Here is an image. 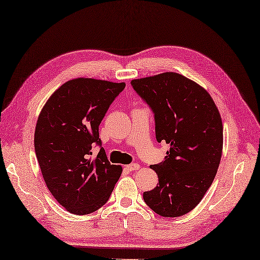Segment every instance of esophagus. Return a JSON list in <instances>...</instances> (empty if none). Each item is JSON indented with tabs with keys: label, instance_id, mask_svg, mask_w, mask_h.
Returning <instances> with one entry per match:
<instances>
[{
	"label": "esophagus",
	"instance_id": "34e87169",
	"mask_svg": "<svg viewBox=\"0 0 260 260\" xmlns=\"http://www.w3.org/2000/svg\"><path fill=\"white\" fill-rule=\"evenodd\" d=\"M127 169L129 171H137V170L140 169V166L138 164H132V165H128Z\"/></svg>",
	"mask_w": 260,
	"mask_h": 260
}]
</instances>
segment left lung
<instances>
[{"instance_id":"left-lung-1","label":"left lung","mask_w":260,"mask_h":260,"mask_svg":"<svg viewBox=\"0 0 260 260\" xmlns=\"http://www.w3.org/2000/svg\"><path fill=\"white\" fill-rule=\"evenodd\" d=\"M131 85L155 115L157 141L170 145L162 162L150 166L159 183L143 198L160 216H182L199 204L216 175L220 114L204 88L178 73L133 79Z\"/></svg>"}]
</instances>
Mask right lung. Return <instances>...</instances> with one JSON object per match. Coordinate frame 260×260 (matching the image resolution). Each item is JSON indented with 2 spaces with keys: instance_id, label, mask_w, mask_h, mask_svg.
I'll return each mask as SVG.
<instances>
[{
  "instance_id": "right-lung-1",
  "label": "right lung",
  "mask_w": 260,
  "mask_h": 260,
  "mask_svg": "<svg viewBox=\"0 0 260 260\" xmlns=\"http://www.w3.org/2000/svg\"><path fill=\"white\" fill-rule=\"evenodd\" d=\"M126 87L93 78H75L53 92L41 111L34 148L49 191L70 213L86 215L104 205L121 175L101 147L99 126ZM101 146L91 157L92 144Z\"/></svg>"
}]
</instances>
